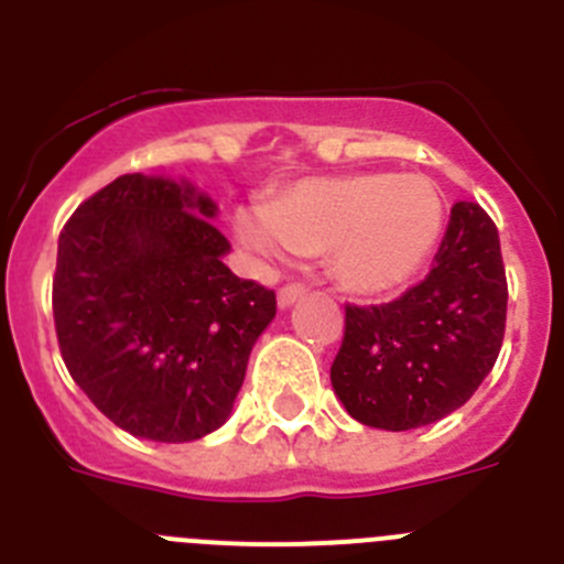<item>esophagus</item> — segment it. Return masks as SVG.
Segmentation results:
<instances>
[{"instance_id": "obj_1", "label": "esophagus", "mask_w": 564, "mask_h": 564, "mask_svg": "<svg viewBox=\"0 0 564 564\" xmlns=\"http://www.w3.org/2000/svg\"><path fill=\"white\" fill-rule=\"evenodd\" d=\"M305 288L302 285H285V288H279V293H276V302H279V307H282V311H285V307H291V305H296L299 299L305 296Z\"/></svg>"}]
</instances>
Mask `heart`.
<instances>
[{
	"instance_id": "b5f03b06",
	"label": "heart",
	"mask_w": 564,
	"mask_h": 564,
	"mask_svg": "<svg viewBox=\"0 0 564 564\" xmlns=\"http://www.w3.org/2000/svg\"><path fill=\"white\" fill-rule=\"evenodd\" d=\"M234 231L251 251L325 253L333 279L358 296L410 285L443 234V200L426 174L307 177L262 208H239Z\"/></svg>"
}]
</instances>
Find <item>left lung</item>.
<instances>
[{
	"label": "left lung",
	"mask_w": 564,
	"mask_h": 564,
	"mask_svg": "<svg viewBox=\"0 0 564 564\" xmlns=\"http://www.w3.org/2000/svg\"><path fill=\"white\" fill-rule=\"evenodd\" d=\"M500 237L477 203H455L435 265L390 305H347L330 367L336 398L364 426L406 432L460 410L506 333Z\"/></svg>",
	"instance_id": "1"
}]
</instances>
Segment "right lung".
Masks as SVG:
<instances>
[{"label":"right lung","instance_id":"obj_1","mask_svg":"<svg viewBox=\"0 0 564 564\" xmlns=\"http://www.w3.org/2000/svg\"><path fill=\"white\" fill-rule=\"evenodd\" d=\"M217 203L181 177L121 174L58 237L53 316L69 376L123 432L158 443L220 430L276 296L234 276Z\"/></svg>","mask_w":564,"mask_h":564}]
</instances>
